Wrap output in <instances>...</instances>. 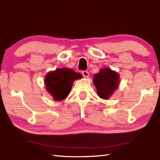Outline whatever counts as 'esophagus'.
<instances>
[{"instance_id": "34e87169", "label": "esophagus", "mask_w": 160, "mask_h": 160, "mask_svg": "<svg viewBox=\"0 0 160 160\" xmlns=\"http://www.w3.org/2000/svg\"><path fill=\"white\" fill-rule=\"evenodd\" d=\"M82 74L85 78H88L89 77V72L87 71V70H83V71L82 72Z\"/></svg>"}]
</instances>
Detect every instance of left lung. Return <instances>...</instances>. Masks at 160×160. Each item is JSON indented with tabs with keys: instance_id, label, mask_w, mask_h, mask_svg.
Instances as JSON below:
<instances>
[{
	"instance_id": "8db88e82",
	"label": "left lung",
	"mask_w": 160,
	"mask_h": 160,
	"mask_svg": "<svg viewBox=\"0 0 160 160\" xmlns=\"http://www.w3.org/2000/svg\"><path fill=\"white\" fill-rule=\"evenodd\" d=\"M93 83L98 96L103 99H108L118 88L119 75L110 68H102L94 75Z\"/></svg>"
}]
</instances>
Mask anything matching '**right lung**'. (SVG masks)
<instances>
[{
  "label": "right lung",
  "mask_w": 160,
  "mask_h": 160,
  "mask_svg": "<svg viewBox=\"0 0 160 160\" xmlns=\"http://www.w3.org/2000/svg\"><path fill=\"white\" fill-rule=\"evenodd\" d=\"M82 78L80 73L64 68L48 72L45 77L46 89L56 101L66 99L71 91L73 81Z\"/></svg>",
  "instance_id": "right-lung-1"
}]
</instances>
